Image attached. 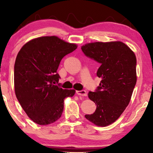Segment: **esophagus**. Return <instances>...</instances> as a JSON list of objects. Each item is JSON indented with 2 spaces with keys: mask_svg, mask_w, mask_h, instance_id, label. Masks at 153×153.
I'll use <instances>...</instances> for the list:
<instances>
[{
  "mask_svg": "<svg viewBox=\"0 0 153 153\" xmlns=\"http://www.w3.org/2000/svg\"><path fill=\"white\" fill-rule=\"evenodd\" d=\"M76 93L78 95L81 96H87V92L85 90H81V91H76Z\"/></svg>",
  "mask_w": 153,
  "mask_h": 153,
  "instance_id": "obj_1",
  "label": "esophagus"
}]
</instances>
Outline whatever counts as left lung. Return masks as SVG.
Returning <instances> with one entry per match:
<instances>
[{"label": "left lung", "instance_id": "obj_1", "mask_svg": "<svg viewBox=\"0 0 153 153\" xmlns=\"http://www.w3.org/2000/svg\"><path fill=\"white\" fill-rule=\"evenodd\" d=\"M85 56L100 64L97 76L102 79L88 97L97 108L85 118L100 127L114 123L130 101L137 83L135 54L121 42H93L81 47Z\"/></svg>", "mask_w": 153, "mask_h": 153}]
</instances>
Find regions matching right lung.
Instances as JSON below:
<instances>
[{
	"mask_svg": "<svg viewBox=\"0 0 153 153\" xmlns=\"http://www.w3.org/2000/svg\"><path fill=\"white\" fill-rule=\"evenodd\" d=\"M77 48L56 36L32 39L17 54L14 69V90L18 101L33 122L46 125L61 116L64 99L72 97L74 90L56 85L57 73L64 56Z\"/></svg>",
	"mask_w": 153,
	"mask_h": 153,
	"instance_id": "right-lung-1",
	"label": "right lung"
}]
</instances>
